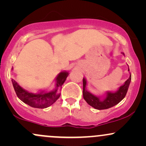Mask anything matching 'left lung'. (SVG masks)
Masks as SVG:
<instances>
[{"mask_svg":"<svg viewBox=\"0 0 146 146\" xmlns=\"http://www.w3.org/2000/svg\"><path fill=\"white\" fill-rule=\"evenodd\" d=\"M130 71L128 68V71ZM131 81V74L128 80L123 86L119 88V89L115 93H107L106 98L104 100H100L98 97L95 96L93 94L87 91L86 89V81L84 78H83V97L87 103L92 107L98 110H104L107 108H111L120 102L125 98L128 91L129 84Z\"/></svg>","mask_w":146,"mask_h":146,"instance_id":"obj_1","label":"left lung"}]
</instances>
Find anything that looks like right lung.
<instances>
[{
    "label": "right lung",
    "instance_id": "right-lung-1",
    "mask_svg": "<svg viewBox=\"0 0 146 146\" xmlns=\"http://www.w3.org/2000/svg\"><path fill=\"white\" fill-rule=\"evenodd\" d=\"M69 73L68 72H61L56 78V87L53 91L48 93H40L38 94L29 93L23 89L18 84L12 79L13 86L18 98L30 106L37 108H46L53 104L60 98V94L58 93L60 87L62 86L66 80Z\"/></svg>",
    "mask_w": 146,
    "mask_h": 146
}]
</instances>
